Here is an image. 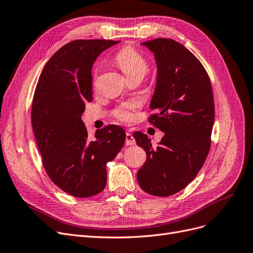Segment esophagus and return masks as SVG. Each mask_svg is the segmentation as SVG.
Instances as JSON below:
<instances>
[{
  "label": "esophagus",
  "instance_id": "esophagus-1",
  "mask_svg": "<svg viewBox=\"0 0 253 253\" xmlns=\"http://www.w3.org/2000/svg\"><path fill=\"white\" fill-rule=\"evenodd\" d=\"M125 144L127 146H131V145H134L135 144V139L133 137V135L131 133L127 132L126 133V141H125Z\"/></svg>",
  "mask_w": 253,
  "mask_h": 253
}]
</instances>
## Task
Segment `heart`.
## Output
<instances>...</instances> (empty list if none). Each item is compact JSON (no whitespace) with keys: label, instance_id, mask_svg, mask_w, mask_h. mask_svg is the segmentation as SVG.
Instances as JSON below:
<instances>
[{"label":"heart","instance_id":"heart-1","mask_svg":"<svg viewBox=\"0 0 253 253\" xmlns=\"http://www.w3.org/2000/svg\"><path fill=\"white\" fill-rule=\"evenodd\" d=\"M115 62L121 71L125 74L128 80L143 79L149 70V64L144 55L130 45L122 48L115 55ZM98 75V67L93 70V81H96ZM135 102H126L118 106L114 110V116L121 122H131L134 119Z\"/></svg>","mask_w":253,"mask_h":253}]
</instances>
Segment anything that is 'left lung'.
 I'll return each instance as SVG.
<instances>
[{"instance_id":"1","label":"left lung","mask_w":253,"mask_h":253,"mask_svg":"<svg viewBox=\"0 0 253 253\" xmlns=\"http://www.w3.org/2000/svg\"><path fill=\"white\" fill-rule=\"evenodd\" d=\"M157 63L148 121L165 132L156 148L142 132L133 133L147 158L137 181L148 194L168 197L183 190L202 168L211 145L213 95L208 72L196 56L170 39L143 42Z\"/></svg>"}]
</instances>
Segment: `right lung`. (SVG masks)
Returning <instances> with one entry per match:
<instances>
[{
	"instance_id": "add662e5",
	"label": "right lung",
	"mask_w": 253,
	"mask_h": 253,
	"mask_svg": "<svg viewBox=\"0 0 253 253\" xmlns=\"http://www.w3.org/2000/svg\"><path fill=\"white\" fill-rule=\"evenodd\" d=\"M119 41L76 40L56 52L37 81L31 123L42 163L50 179L74 197L104 190L106 164L114 160L126 134L118 125L88 137L81 116L92 100L91 68L99 54Z\"/></svg>"
}]
</instances>
